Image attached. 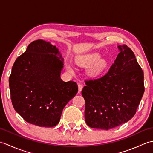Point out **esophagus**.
I'll return each instance as SVG.
<instances>
[{
	"label": "esophagus",
	"mask_w": 153,
	"mask_h": 153,
	"mask_svg": "<svg viewBox=\"0 0 153 153\" xmlns=\"http://www.w3.org/2000/svg\"><path fill=\"white\" fill-rule=\"evenodd\" d=\"M82 89H83V85H81V84H79L78 85V90H79V93H81V91H82Z\"/></svg>",
	"instance_id": "34e87169"
}]
</instances>
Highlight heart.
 Instances as JSON below:
<instances>
[{"label":"heart","instance_id":"b5f03b06","mask_svg":"<svg viewBox=\"0 0 153 153\" xmlns=\"http://www.w3.org/2000/svg\"><path fill=\"white\" fill-rule=\"evenodd\" d=\"M100 56L99 54H92L82 58V60L79 61V63L85 66H89L94 64L92 68H91L90 72L93 76H97V75L102 72L106 66L105 61L100 60ZM67 68L69 71H72V68L70 65H68Z\"/></svg>","mask_w":153,"mask_h":153}]
</instances>
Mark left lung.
I'll return each mask as SVG.
<instances>
[{"instance_id":"left-lung-1","label":"left lung","mask_w":153,"mask_h":153,"mask_svg":"<svg viewBox=\"0 0 153 153\" xmlns=\"http://www.w3.org/2000/svg\"><path fill=\"white\" fill-rule=\"evenodd\" d=\"M105 75L85 81L82 94L85 100V118L91 128L108 130L131 119L145 91L143 71L127 45Z\"/></svg>"}]
</instances>
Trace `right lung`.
<instances>
[{"mask_svg": "<svg viewBox=\"0 0 153 153\" xmlns=\"http://www.w3.org/2000/svg\"><path fill=\"white\" fill-rule=\"evenodd\" d=\"M63 65L56 47L41 39L16 60L9 77L11 100L27 122L47 128L59 123L64 106L78 91L76 82L61 79Z\"/></svg>", "mask_w": 153, "mask_h": 153, "instance_id": "right-lung-1", "label": "right lung"}]
</instances>
